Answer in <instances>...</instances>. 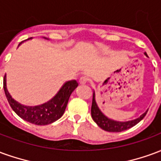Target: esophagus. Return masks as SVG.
Listing matches in <instances>:
<instances>
[{
	"label": "esophagus",
	"instance_id": "1",
	"mask_svg": "<svg viewBox=\"0 0 161 161\" xmlns=\"http://www.w3.org/2000/svg\"><path fill=\"white\" fill-rule=\"evenodd\" d=\"M89 80V78L87 77H85V76H83V77H80V79H79V84H86Z\"/></svg>",
	"mask_w": 161,
	"mask_h": 161
}]
</instances>
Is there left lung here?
Instances as JSON below:
<instances>
[{"label":"left lung","mask_w":161,"mask_h":161,"mask_svg":"<svg viewBox=\"0 0 161 161\" xmlns=\"http://www.w3.org/2000/svg\"><path fill=\"white\" fill-rule=\"evenodd\" d=\"M145 55L147 53H144ZM148 110V109H147ZM147 110L143 113L140 117L132 120V121H117L111 120V119L108 118L107 116H105L103 112L100 110V108H98L97 102H96V97H95V92H93V98H92V105H91V116L92 119L97 124L105 131L108 132H121L127 130L128 128L134 127L138 122L142 121V119L145 117L147 115Z\"/></svg>","instance_id":"8db88e82"}]
</instances>
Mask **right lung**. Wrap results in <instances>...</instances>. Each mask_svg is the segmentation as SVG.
I'll return each mask as SVG.
<instances>
[{"label": "right lung", "instance_id": "1", "mask_svg": "<svg viewBox=\"0 0 161 161\" xmlns=\"http://www.w3.org/2000/svg\"><path fill=\"white\" fill-rule=\"evenodd\" d=\"M46 39V38H45ZM20 45V44H19ZM76 80L68 81L50 101L38 106H25L15 101L7 89L6 75L3 78V88L6 97L13 110L20 118L35 125H47L56 121L63 115L70 94L77 87Z\"/></svg>", "mask_w": 161, "mask_h": 161}]
</instances>
